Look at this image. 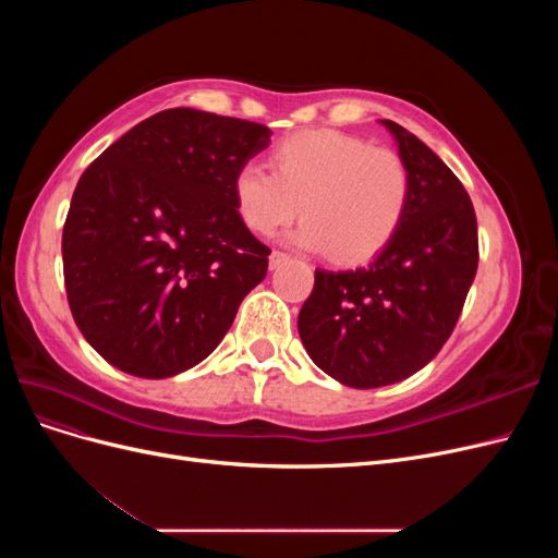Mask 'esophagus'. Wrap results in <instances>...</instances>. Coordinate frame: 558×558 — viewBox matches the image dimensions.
Listing matches in <instances>:
<instances>
[{"instance_id":"1","label":"esophagus","mask_w":558,"mask_h":558,"mask_svg":"<svg viewBox=\"0 0 558 558\" xmlns=\"http://www.w3.org/2000/svg\"><path fill=\"white\" fill-rule=\"evenodd\" d=\"M289 260V256H286V253H281V251H272L269 253V267L272 269H277L281 263H286Z\"/></svg>"}]
</instances>
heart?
<instances>
[{
	"label": "heart",
	"mask_w": 558,
	"mask_h": 558,
	"mask_svg": "<svg viewBox=\"0 0 558 558\" xmlns=\"http://www.w3.org/2000/svg\"><path fill=\"white\" fill-rule=\"evenodd\" d=\"M263 165L244 162L232 177L242 221L269 238L300 214L293 244L328 251L344 265L375 258L396 238L412 199L410 167L396 150L353 134L302 130L281 140Z\"/></svg>",
	"instance_id": "1"
}]
</instances>
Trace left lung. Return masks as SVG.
Instances as JSON below:
<instances>
[{
    "label": "left lung",
    "mask_w": 558,
    "mask_h": 558,
    "mask_svg": "<svg viewBox=\"0 0 558 558\" xmlns=\"http://www.w3.org/2000/svg\"><path fill=\"white\" fill-rule=\"evenodd\" d=\"M381 125L410 167L408 216L367 267L316 269L298 316L310 359L351 388L396 384L430 363L461 316L480 263L477 218L463 183L412 132Z\"/></svg>",
    "instance_id": "left-lung-1"
}]
</instances>
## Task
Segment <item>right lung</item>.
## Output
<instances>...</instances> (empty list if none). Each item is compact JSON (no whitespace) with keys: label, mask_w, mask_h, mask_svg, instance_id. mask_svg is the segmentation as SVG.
Masks as SVG:
<instances>
[{"label":"right lung","mask_w":558,"mask_h":558,"mask_svg":"<svg viewBox=\"0 0 558 558\" xmlns=\"http://www.w3.org/2000/svg\"><path fill=\"white\" fill-rule=\"evenodd\" d=\"M272 130L167 109L81 174L62 230L64 289L88 344L144 379L185 373L223 340L269 248L232 197L238 167Z\"/></svg>","instance_id":"obj_1"}]
</instances>
